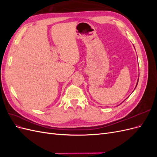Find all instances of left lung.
<instances>
[{
    "mask_svg": "<svg viewBox=\"0 0 157 157\" xmlns=\"http://www.w3.org/2000/svg\"><path fill=\"white\" fill-rule=\"evenodd\" d=\"M138 80H139V79H138ZM137 83H138V80H137V84H136V86H137Z\"/></svg>",
    "mask_w": 157,
    "mask_h": 157,
    "instance_id": "8db88e82",
    "label": "left lung"
}]
</instances>
